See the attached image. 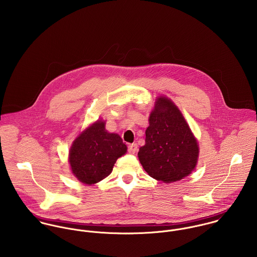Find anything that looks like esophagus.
<instances>
[{"mask_svg": "<svg viewBox=\"0 0 257 257\" xmlns=\"http://www.w3.org/2000/svg\"><path fill=\"white\" fill-rule=\"evenodd\" d=\"M138 150H139V147H138L137 144H132V145L128 146V152L131 154H135Z\"/></svg>", "mask_w": 257, "mask_h": 257, "instance_id": "34e87169", "label": "esophagus"}]
</instances>
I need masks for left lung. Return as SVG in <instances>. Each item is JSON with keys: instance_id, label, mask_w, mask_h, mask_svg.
Listing matches in <instances>:
<instances>
[{"instance_id": "obj_1", "label": "left lung", "mask_w": 257, "mask_h": 257, "mask_svg": "<svg viewBox=\"0 0 257 257\" xmlns=\"http://www.w3.org/2000/svg\"><path fill=\"white\" fill-rule=\"evenodd\" d=\"M146 131V145L138 153L147 174L164 183L188 176L196 167L199 146L177 106L166 97L156 99Z\"/></svg>"}]
</instances>
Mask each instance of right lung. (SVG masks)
Returning a JSON list of instances; mask_svg holds the SVG:
<instances>
[{"mask_svg":"<svg viewBox=\"0 0 257 257\" xmlns=\"http://www.w3.org/2000/svg\"><path fill=\"white\" fill-rule=\"evenodd\" d=\"M126 149L118 135L108 133L105 121L97 120L74 141L69 151L71 171L82 183H98L110 175L116 159Z\"/></svg>","mask_w":257,"mask_h":257,"instance_id":"1","label":"right lung"}]
</instances>
